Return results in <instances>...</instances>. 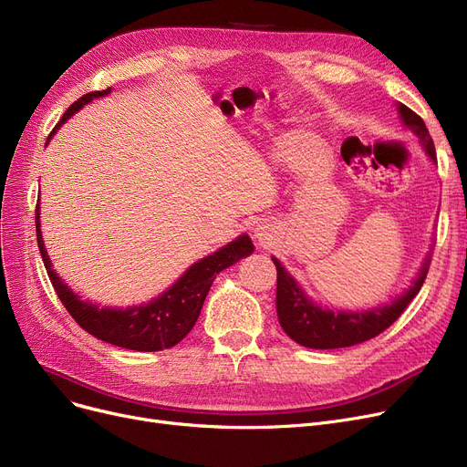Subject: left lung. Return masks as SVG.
<instances>
[{
    "label": "left lung",
    "mask_w": 467,
    "mask_h": 467,
    "mask_svg": "<svg viewBox=\"0 0 467 467\" xmlns=\"http://www.w3.org/2000/svg\"><path fill=\"white\" fill-rule=\"evenodd\" d=\"M400 115L405 122V127L419 138V141L424 145L428 155L435 161V147L433 140L424 125L420 115H416L410 108L400 104ZM276 265V312L278 322L285 335L293 338L301 347L316 348V350H333V348H347L359 345L369 338H375L382 331H386L398 317L403 314V310L409 306V303L416 297V293L420 291L428 268L431 263V255L424 261L422 271L414 284L407 289L405 296L396 299L391 305L384 308H375L367 312H333L316 306L312 301L306 299L297 282L293 280L280 265L278 259H273Z\"/></svg>",
    "instance_id": "left-lung-1"
}]
</instances>
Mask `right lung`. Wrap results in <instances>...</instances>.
Returning <instances> with one entry per match:
<instances>
[{
    "label": "right lung",
    "instance_id": "right-lung-1",
    "mask_svg": "<svg viewBox=\"0 0 467 467\" xmlns=\"http://www.w3.org/2000/svg\"><path fill=\"white\" fill-rule=\"evenodd\" d=\"M111 88L106 90H94L83 94L78 102H73L58 125L48 134L51 138L62 122H66L73 113L79 111L92 98L104 96ZM39 204L36 208V233H37V246L47 268L48 280H51L58 299L69 312V316L76 320L87 333L100 338L109 345L138 350V352H159L164 348L176 347L178 342L192 329L196 317H199L204 299L212 287L215 275H219L223 268L231 266L233 263L240 261L242 257L250 255L255 248L248 234L238 236L234 242L227 244L225 248L194 263L189 271L164 291L161 297L151 301L150 305L132 306L127 310H115V308H98L87 301H81L76 293H73L60 276L53 271L51 259L47 255L45 244L41 238L39 229Z\"/></svg>",
    "mask_w": 467,
    "mask_h": 467
}]
</instances>
